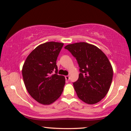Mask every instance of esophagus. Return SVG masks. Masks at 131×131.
Returning a JSON list of instances; mask_svg holds the SVG:
<instances>
[{
    "label": "esophagus",
    "mask_w": 131,
    "mask_h": 131,
    "mask_svg": "<svg viewBox=\"0 0 131 131\" xmlns=\"http://www.w3.org/2000/svg\"><path fill=\"white\" fill-rule=\"evenodd\" d=\"M65 79L67 80H69V75H66Z\"/></svg>",
    "instance_id": "1"
}]
</instances>
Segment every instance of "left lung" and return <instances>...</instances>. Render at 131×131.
I'll use <instances>...</instances> for the list:
<instances>
[{"instance_id":"8db88e82","label":"left lung","mask_w":131,"mask_h":131,"mask_svg":"<svg viewBox=\"0 0 131 131\" xmlns=\"http://www.w3.org/2000/svg\"><path fill=\"white\" fill-rule=\"evenodd\" d=\"M64 48L76 58L80 67L79 79L73 83L78 97L89 105L99 102L109 91L113 77L107 56L98 47L86 42L68 45Z\"/></svg>"}]
</instances>
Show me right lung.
Returning a JSON list of instances; mask_svg holds the SVG:
<instances>
[{"label": "right lung", "instance_id": "obj_1", "mask_svg": "<svg viewBox=\"0 0 131 131\" xmlns=\"http://www.w3.org/2000/svg\"><path fill=\"white\" fill-rule=\"evenodd\" d=\"M63 43L49 42L36 48L26 58L22 76L26 90L39 103L48 105L60 97L65 84L63 75H57L56 60ZM54 71L55 74H52Z\"/></svg>", "mask_w": 131, "mask_h": 131}]
</instances>
